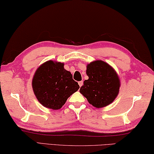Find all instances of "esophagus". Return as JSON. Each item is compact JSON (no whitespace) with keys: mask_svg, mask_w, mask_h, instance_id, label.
Segmentation results:
<instances>
[{"mask_svg":"<svg viewBox=\"0 0 154 154\" xmlns=\"http://www.w3.org/2000/svg\"><path fill=\"white\" fill-rule=\"evenodd\" d=\"M83 81H80V82H78V84H79V86H80V87H81L83 85Z\"/></svg>","mask_w":154,"mask_h":154,"instance_id":"1","label":"esophagus"}]
</instances>
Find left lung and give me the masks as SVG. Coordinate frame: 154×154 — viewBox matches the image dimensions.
Returning <instances> with one entry per match:
<instances>
[{
    "instance_id": "8db88e82",
    "label": "left lung",
    "mask_w": 154,
    "mask_h": 154,
    "mask_svg": "<svg viewBox=\"0 0 154 154\" xmlns=\"http://www.w3.org/2000/svg\"><path fill=\"white\" fill-rule=\"evenodd\" d=\"M88 79L84 80L80 92L96 108L111 103L119 93L120 82L115 70L106 62L96 60L87 65Z\"/></svg>"
}]
</instances>
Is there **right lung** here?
<instances>
[{"label": "right lung", "instance_id": "right-lung-1", "mask_svg": "<svg viewBox=\"0 0 154 154\" xmlns=\"http://www.w3.org/2000/svg\"><path fill=\"white\" fill-rule=\"evenodd\" d=\"M32 84L39 102L52 109L61 108L80 88L72 74L64 68L63 63L52 60L46 62L37 69Z\"/></svg>", "mask_w": 154, "mask_h": 154}]
</instances>
